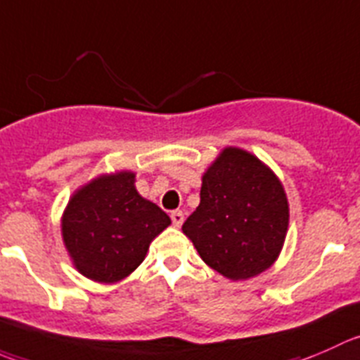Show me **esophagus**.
<instances>
[{"instance_id": "obj_1", "label": "esophagus", "mask_w": 360, "mask_h": 360, "mask_svg": "<svg viewBox=\"0 0 360 360\" xmlns=\"http://www.w3.org/2000/svg\"><path fill=\"white\" fill-rule=\"evenodd\" d=\"M170 218H172V223L176 226H181L183 225V221H184V214H183V211H172V214H170Z\"/></svg>"}]
</instances>
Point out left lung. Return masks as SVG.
<instances>
[{"instance_id": "left-lung-1", "label": "left lung", "mask_w": 360, "mask_h": 360, "mask_svg": "<svg viewBox=\"0 0 360 360\" xmlns=\"http://www.w3.org/2000/svg\"><path fill=\"white\" fill-rule=\"evenodd\" d=\"M288 200L276 174L240 148H225L202 176L200 204L183 232L202 260L232 281L276 262L288 230Z\"/></svg>"}]
</instances>
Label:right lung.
Returning a JSON list of instances; mask_svg holds the SVG:
<instances>
[{"instance_id": "1", "label": "right lung", "mask_w": 360, "mask_h": 360, "mask_svg": "<svg viewBox=\"0 0 360 360\" xmlns=\"http://www.w3.org/2000/svg\"><path fill=\"white\" fill-rule=\"evenodd\" d=\"M170 225L167 212L135 188V174H102L70 197L61 218L66 251L82 276L117 283L142 264L149 244Z\"/></svg>"}]
</instances>
